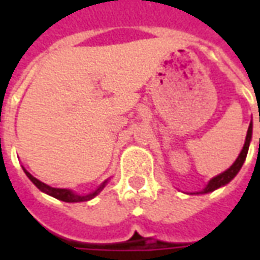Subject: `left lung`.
I'll list each match as a JSON object with an SVG mask.
<instances>
[{
  "mask_svg": "<svg viewBox=\"0 0 260 260\" xmlns=\"http://www.w3.org/2000/svg\"><path fill=\"white\" fill-rule=\"evenodd\" d=\"M251 139H252V121H251V124H249V126H248V132H246L244 147H242V150H241L240 156H238L237 160L233 163V166H231L229 170H225L224 173L216 175L214 178H212V180L209 181V184L206 185V188H205V189H202L201 192H196L195 195H199V193H209V192L216 191V189L220 188V186H224L225 184H229L230 181L233 180L235 175L238 174V171H240L241 167H242V164H244V161H245ZM192 195H193V193H192Z\"/></svg>",
  "mask_w": 260,
  "mask_h": 260,
  "instance_id": "1",
  "label": "left lung"
}]
</instances>
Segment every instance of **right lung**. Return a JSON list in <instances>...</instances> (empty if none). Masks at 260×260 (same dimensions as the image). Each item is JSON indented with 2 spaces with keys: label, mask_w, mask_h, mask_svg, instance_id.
<instances>
[{
  "label": "right lung",
  "mask_w": 260,
  "mask_h": 260,
  "mask_svg": "<svg viewBox=\"0 0 260 260\" xmlns=\"http://www.w3.org/2000/svg\"><path fill=\"white\" fill-rule=\"evenodd\" d=\"M23 171H25V174L29 177V180H30L31 182H33V184L40 189V191L44 192V193H47V195L53 196V198H55V199H59V201H62V202H69V203H72V202L90 201V199H93L94 196L99 195V193L103 191V188L107 185V182H108V180H106L103 184H100V185L97 186V189H94V191L90 192V193H87V195H79V193H75V192L71 191V189L53 188V186L47 185V184H44V182H42V181H39L37 178H35V177H33L29 171H26L25 169H23Z\"/></svg>",
  "instance_id": "1"
}]
</instances>
